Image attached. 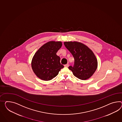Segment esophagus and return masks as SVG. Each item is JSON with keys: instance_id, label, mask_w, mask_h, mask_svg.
<instances>
[{"instance_id": "34e87169", "label": "esophagus", "mask_w": 122, "mask_h": 122, "mask_svg": "<svg viewBox=\"0 0 122 122\" xmlns=\"http://www.w3.org/2000/svg\"><path fill=\"white\" fill-rule=\"evenodd\" d=\"M64 66H65V67H68L69 66V65L68 64H67L65 65Z\"/></svg>"}]
</instances>
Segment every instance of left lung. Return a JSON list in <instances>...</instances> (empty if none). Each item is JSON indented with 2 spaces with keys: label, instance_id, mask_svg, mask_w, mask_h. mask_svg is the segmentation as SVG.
<instances>
[{
  "label": "left lung",
  "instance_id": "8db88e82",
  "mask_svg": "<svg viewBox=\"0 0 122 122\" xmlns=\"http://www.w3.org/2000/svg\"><path fill=\"white\" fill-rule=\"evenodd\" d=\"M64 43L74 58V66H69V69L79 79L86 80L90 78L98 66L97 57L92 51L80 42L66 41Z\"/></svg>",
  "mask_w": 122,
  "mask_h": 122
}]
</instances>
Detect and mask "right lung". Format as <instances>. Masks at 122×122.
Listing matches in <instances>:
<instances>
[{
    "mask_svg": "<svg viewBox=\"0 0 122 122\" xmlns=\"http://www.w3.org/2000/svg\"><path fill=\"white\" fill-rule=\"evenodd\" d=\"M61 41H50L41 46L35 53L31 61L32 69L41 80L50 81L58 75L64 66L56 54L62 46Z\"/></svg>",
    "mask_w": 122,
    "mask_h": 122,
    "instance_id": "add662e5",
    "label": "right lung"
}]
</instances>
